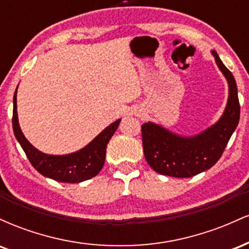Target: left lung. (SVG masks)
<instances>
[{
	"label": "left lung",
	"mask_w": 249,
	"mask_h": 249,
	"mask_svg": "<svg viewBox=\"0 0 249 249\" xmlns=\"http://www.w3.org/2000/svg\"><path fill=\"white\" fill-rule=\"evenodd\" d=\"M215 62L230 85V96L220 121L192 138H182L152 123L142 125L144 156L156 172L174 178H190L208 170L219 160L239 124L240 103L235 79L213 51Z\"/></svg>",
	"instance_id": "left-lung-1"
}]
</instances>
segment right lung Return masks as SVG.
Instances as JSON below:
<instances>
[{
  "label": "right lung",
  "instance_id": "obj_1",
  "mask_svg": "<svg viewBox=\"0 0 249 249\" xmlns=\"http://www.w3.org/2000/svg\"><path fill=\"white\" fill-rule=\"evenodd\" d=\"M16 92L14 95L13 128L16 139L21 144L28 159L42 176L59 182H81L97 176L102 170L107 156V142L116 132L121 119L103 130L88 146L78 152L67 156H49L39 152L25 139L18 125L16 110Z\"/></svg>",
  "mask_w": 249,
  "mask_h": 249
}]
</instances>
